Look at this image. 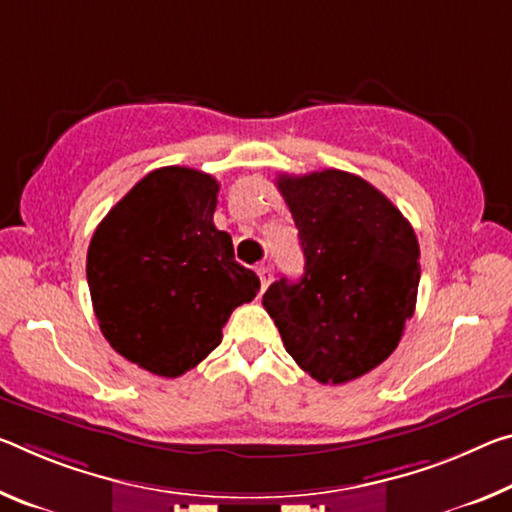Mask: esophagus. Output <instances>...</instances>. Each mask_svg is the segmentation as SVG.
<instances>
[{
    "instance_id": "esophagus-1",
    "label": "esophagus",
    "mask_w": 512,
    "mask_h": 512,
    "mask_svg": "<svg viewBox=\"0 0 512 512\" xmlns=\"http://www.w3.org/2000/svg\"><path fill=\"white\" fill-rule=\"evenodd\" d=\"M257 275H259V282H262V291L271 285V280H273V271H271V266H266V264H262V266H257Z\"/></svg>"
}]
</instances>
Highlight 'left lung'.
I'll use <instances>...</instances> for the list:
<instances>
[{
    "label": "left lung",
    "mask_w": 512,
    "mask_h": 512,
    "mask_svg": "<svg viewBox=\"0 0 512 512\" xmlns=\"http://www.w3.org/2000/svg\"><path fill=\"white\" fill-rule=\"evenodd\" d=\"M305 273L280 278L262 303L287 353L323 385L376 369L399 346L419 289V243L392 200L344 170L280 175Z\"/></svg>",
    "instance_id": "left-lung-1"
}]
</instances>
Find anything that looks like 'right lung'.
<instances>
[{
  "instance_id": "obj_1",
  "label": "right lung",
  "mask_w": 512,
  "mask_h": 512,
  "mask_svg": "<svg viewBox=\"0 0 512 512\" xmlns=\"http://www.w3.org/2000/svg\"><path fill=\"white\" fill-rule=\"evenodd\" d=\"M218 182L186 166L157 168L102 218L86 278L102 335L154 376L177 378L221 344L234 307L259 291L216 230Z\"/></svg>"
}]
</instances>
